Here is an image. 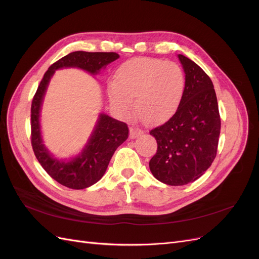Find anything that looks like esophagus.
Instances as JSON below:
<instances>
[{"label": "esophagus", "mask_w": 259, "mask_h": 259, "mask_svg": "<svg viewBox=\"0 0 259 259\" xmlns=\"http://www.w3.org/2000/svg\"><path fill=\"white\" fill-rule=\"evenodd\" d=\"M140 134H143V131H142V130H139V128L136 127V126L130 127V137H131L132 139H134V138L138 137Z\"/></svg>", "instance_id": "esophagus-1"}]
</instances>
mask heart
Returning <instances> with one entry per match:
<instances>
[{
	"label": "heart",
	"mask_w": 259,
	"mask_h": 259,
	"mask_svg": "<svg viewBox=\"0 0 259 259\" xmlns=\"http://www.w3.org/2000/svg\"><path fill=\"white\" fill-rule=\"evenodd\" d=\"M185 75L176 62L158 58H132L117 68L114 83L108 86L112 107L122 115L134 109L140 120L155 125L167 121L179 107Z\"/></svg>",
	"instance_id": "obj_1"
}]
</instances>
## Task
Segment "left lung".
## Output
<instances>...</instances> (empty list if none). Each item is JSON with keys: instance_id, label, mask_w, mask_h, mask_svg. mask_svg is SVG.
I'll list each match as a JSON object with an SVG mask.
<instances>
[{"instance_id": "left-lung-1", "label": "left lung", "mask_w": 259, "mask_h": 259, "mask_svg": "<svg viewBox=\"0 0 259 259\" xmlns=\"http://www.w3.org/2000/svg\"><path fill=\"white\" fill-rule=\"evenodd\" d=\"M185 91L174 115L150 131L158 150L149 162L152 175L169 186H184L201 177L216 158L221 115L214 85L191 59L178 55Z\"/></svg>"}]
</instances>
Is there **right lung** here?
Returning <instances> with one entry per match:
<instances>
[{
    "label": "right lung",
    "instance_id": "right-lung-1",
    "mask_svg": "<svg viewBox=\"0 0 259 259\" xmlns=\"http://www.w3.org/2000/svg\"><path fill=\"white\" fill-rule=\"evenodd\" d=\"M119 58L116 53H90L77 51L68 54L49 68L38 85L31 104V145L38 163L53 179L70 189H85L104 176L116 148L128 137L127 124L101 113L81 154L71 161L53 158L41 137L40 111L43 97L55 70L80 68L92 74Z\"/></svg>",
    "mask_w": 259,
    "mask_h": 259
}]
</instances>
